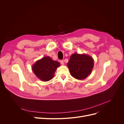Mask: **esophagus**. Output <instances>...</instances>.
<instances>
[{"mask_svg": "<svg viewBox=\"0 0 124 124\" xmlns=\"http://www.w3.org/2000/svg\"><path fill=\"white\" fill-rule=\"evenodd\" d=\"M60 63H61V64H62V65H63L64 64V61H63V60H60Z\"/></svg>", "mask_w": 124, "mask_h": 124, "instance_id": "obj_1", "label": "esophagus"}]
</instances>
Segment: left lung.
Listing matches in <instances>:
<instances>
[{
  "label": "left lung",
  "mask_w": 124,
  "mask_h": 124,
  "mask_svg": "<svg viewBox=\"0 0 124 124\" xmlns=\"http://www.w3.org/2000/svg\"><path fill=\"white\" fill-rule=\"evenodd\" d=\"M93 59L88 55L73 54L67 63L71 75L77 79H84L91 73L93 67Z\"/></svg>",
  "instance_id": "8db88e82"
}]
</instances>
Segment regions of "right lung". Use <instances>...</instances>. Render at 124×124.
I'll return each mask as SVG.
<instances>
[{"instance_id": "obj_1", "label": "right lung", "mask_w": 124, "mask_h": 124, "mask_svg": "<svg viewBox=\"0 0 124 124\" xmlns=\"http://www.w3.org/2000/svg\"><path fill=\"white\" fill-rule=\"evenodd\" d=\"M60 65L57 61H54L49 57H45L37 61L32 66L35 74L43 81L50 80L53 78L55 71Z\"/></svg>"}]
</instances>
